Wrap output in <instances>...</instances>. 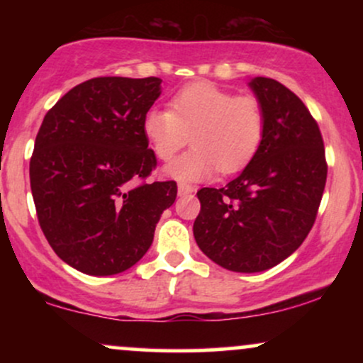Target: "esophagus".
Returning a JSON list of instances; mask_svg holds the SVG:
<instances>
[{
  "label": "esophagus",
  "mask_w": 363,
  "mask_h": 363,
  "mask_svg": "<svg viewBox=\"0 0 363 363\" xmlns=\"http://www.w3.org/2000/svg\"><path fill=\"white\" fill-rule=\"evenodd\" d=\"M193 191H194V187L189 184H179V187H177L179 196H187V194L193 193Z\"/></svg>",
  "instance_id": "obj_1"
}]
</instances>
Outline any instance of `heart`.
Instances as JSON below:
<instances>
[{
    "instance_id": "heart-1",
    "label": "heart",
    "mask_w": 363,
    "mask_h": 363,
    "mask_svg": "<svg viewBox=\"0 0 363 363\" xmlns=\"http://www.w3.org/2000/svg\"><path fill=\"white\" fill-rule=\"evenodd\" d=\"M266 116L252 95H234L210 82L179 90L170 109H150L143 135L160 160L169 162L189 141V152L165 167V176L187 184L210 179L216 170L235 174L259 150Z\"/></svg>"
}]
</instances>
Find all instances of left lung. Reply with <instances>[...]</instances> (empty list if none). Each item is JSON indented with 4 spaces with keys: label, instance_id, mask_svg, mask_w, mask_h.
<instances>
[{
    "label": "left lung",
    "instance_id": "left-lung-1",
    "mask_svg": "<svg viewBox=\"0 0 363 363\" xmlns=\"http://www.w3.org/2000/svg\"><path fill=\"white\" fill-rule=\"evenodd\" d=\"M249 86L264 109V138L239 177L198 191L193 225L199 249L237 273L264 272L301 247L328 176L323 136L301 99L273 78Z\"/></svg>",
    "mask_w": 363,
    "mask_h": 363
}]
</instances>
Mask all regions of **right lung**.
<instances>
[{
	"label": "right lung",
	"instance_id": "add662e5",
	"mask_svg": "<svg viewBox=\"0 0 363 363\" xmlns=\"http://www.w3.org/2000/svg\"><path fill=\"white\" fill-rule=\"evenodd\" d=\"M160 78H91L48 111L30 158V187L45 239L66 264L109 277L136 264L153 242L177 184L136 182L155 169L143 118Z\"/></svg>",
	"mask_w": 363,
	"mask_h": 363
}]
</instances>
